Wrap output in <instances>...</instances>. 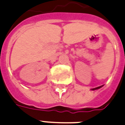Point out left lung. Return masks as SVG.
<instances>
[{
    "label": "left lung",
    "mask_w": 125,
    "mask_h": 125,
    "mask_svg": "<svg viewBox=\"0 0 125 125\" xmlns=\"http://www.w3.org/2000/svg\"><path fill=\"white\" fill-rule=\"evenodd\" d=\"M102 86H100V87H96L94 88V89H93L92 90H96V89H100V87H102Z\"/></svg>",
    "instance_id": "8db88e82"
}]
</instances>
